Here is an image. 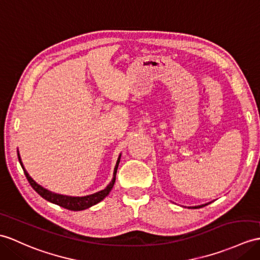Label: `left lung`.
Masks as SVG:
<instances>
[{"mask_svg":"<svg viewBox=\"0 0 260 260\" xmlns=\"http://www.w3.org/2000/svg\"><path fill=\"white\" fill-rule=\"evenodd\" d=\"M208 204H210V203H208ZM208 204H205V205H199V206H194L192 208H201V207H203V206H206V205H208ZM190 208V207H189Z\"/></svg>","mask_w":260,"mask_h":260,"instance_id":"1","label":"left lung"}]
</instances>
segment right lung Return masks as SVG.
Listing matches in <instances>:
<instances>
[{
  "instance_id": "obj_1",
  "label": "right lung",
  "mask_w": 260,
  "mask_h": 260,
  "mask_svg": "<svg viewBox=\"0 0 260 260\" xmlns=\"http://www.w3.org/2000/svg\"><path fill=\"white\" fill-rule=\"evenodd\" d=\"M17 156H19V160H20V164H21L23 171H24V174H25L28 183H29V185L33 187V189L36 192H38L40 196H42L44 199H46V201L51 202L53 204H56V205H58V206L64 207V208L70 209V210H84L86 208L92 207L93 205H96L98 203H100L108 194H110V191L112 190L114 184H115L116 172H117L118 164H119V160H120V155H119L118 158H117V161H116L115 168H114L113 179H112V182L106 186V188H104L103 190H100L98 192H95V194H92V195H87V196H83V197H74V196H66V195L56 194V192H53L51 190L44 188V187H42L41 185H39L31 176H29L25 168H24L23 162H22L21 157H20L19 150H17Z\"/></svg>"
}]
</instances>
